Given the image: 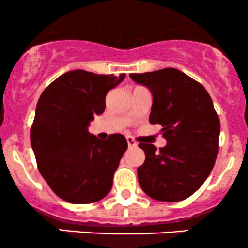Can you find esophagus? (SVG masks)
I'll return each mask as SVG.
<instances>
[{
  "mask_svg": "<svg viewBox=\"0 0 248 248\" xmlns=\"http://www.w3.org/2000/svg\"><path fill=\"white\" fill-rule=\"evenodd\" d=\"M127 143H128V147L133 148V147H138V142H136L132 136H127Z\"/></svg>",
  "mask_w": 248,
  "mask_h": 248,
  "instance_id": "34e87169",
  "label": "esophagus"
}]
</instances>
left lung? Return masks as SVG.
<instances>
[{"label": "left lung", "mask_w": 248, "mask_h": 248, "mask_svg": "<svg viewBox=\"0 0 248 248\" xmlns=\"http://www.w3.org/2000/svg\"><path fill=\"white\" fill-rule=\"evenodd\" d=\"M153 94L149 121L161 124L167 146L157 150L142 142L146 161L138 168L139 183L149 197L179 202L195 193L215 166L220 122L202 84L177 69L130 73Z\"/></svg>", "instance_id": "left-lung-1"}]
</instances>
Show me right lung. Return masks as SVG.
Masks as SVG:
<instances>
[{
  "label": "right lung",
  "instance_id": "add662e5",
  "mask_svg": "<svg viewBox=\"0 0 248 248\" xmlns=\"http://www.w3.org/2000/svg\"><path fill=\"white\" fill-rule=\"evenodd\" d=\"M126 77L69 71L52 81L37 102L30 140L39 172L59 198L95 203L108 195L127 150L126 138L100 140L87 127L106 108L108 91Z\"/></svg>",
  "mask_w": 248,
  "mask_h": 248
}]
</instances>
